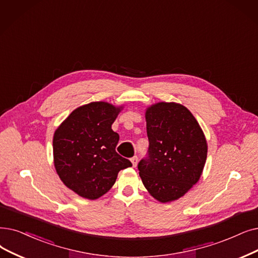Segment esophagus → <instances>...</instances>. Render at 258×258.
I'll return each instance as SVG.
<instances>
[{"label":"esophagus","instance_id":"34e87169","mask_svg":"<svg viewBox=\"0 0 258 258\" xmlns=\"http://www.w3.org/2000/svg\"><path fill=\"white\" fill-rule=\"evenodd\" d=\"M131 162H132V164H133L134 167H136L137 164H138V157H137V156H134L133 158L131 159Z\"/></svg>","mask_w":258,"mask_h":258}]
</instances>
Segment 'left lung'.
Returning <instances> with one entry per match:
<instances>
[{
    "label": "left lung",
    "instance_id": "1",
    "mask_svg": "<svg viewBox=\"0 0 258 258\" xmlns=\"http://www.w3.org/2000/svg\"><path fill=\"white\" fill-rule=\"evenodd\" d=\"M149 158L138 164L148 192L165 204L184 196L203 175L208 142L198 121L184 105L157 102L145 108Z\"/></svg>",
    "mask_w": 258,
    "mask_h": 258
}]
</instances>
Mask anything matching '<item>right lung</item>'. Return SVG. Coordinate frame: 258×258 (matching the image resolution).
I'll list each match as a JSON object with an SVG mask.
<instances>
[{
	"mask_svg": "<svg viewBox=\"0 0 258 258\" xmlns=\"http://www.w3.org/2000/svg\"><path fill=\"white\" fill-rule=\"evenodd\" d=\"M123 105L105 101L83 104L54 131L53 165L61 181L79 196L95 200L106 194L118 173L132 166L116 152L119 135L111 130Z\"/></svg>",
	"mask_w": 258,
	"mask_h": 258,
	"instance_id": "right-lung-1",
	"label": "right lung"
}]
</instances>
